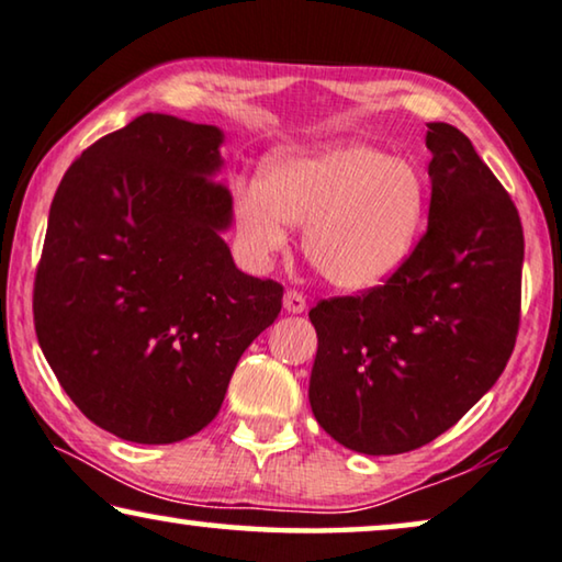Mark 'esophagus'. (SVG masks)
<instances>
[{"instance_id": "obj_1", "label": "esophagus", "mask_w": 562, "mask_h": 562, "mask_svg": "<svg viewBox=\"0 0 562 562\" xmlns=\"http://www.w3.org/2000/svg\"><path fill=\"white\" fill-rule=\"evenodd\" d=\"M283 308H286L289 314L306 312V299H304V294H299V291H286V294H283Z\"/></svg>"}]
</instances>
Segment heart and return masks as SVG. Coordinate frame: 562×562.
Instances as JSON below:
<instances>
[{"label":"heart","mask_w":562,"mask_h":562,"mask_svg":"<svg viewBox=\"0 0 562 562\" xmlns=\"http://www.w3.org/2000/svg\"><path fill=\"white\" fill-rule=\"evenodd\" d=\"M240 248L263 266L304 225L301 250L329 286L364 291L395 276L416 250L428 182L416 161L360 142L286 149L266 161L261 187L235 194Z\"/></svg>","instance_id":"heart-1"}]
</instances>
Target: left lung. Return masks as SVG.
I'll return each mask as SVG.
<instances>
[{"label":"left lung","instance_id":"8db88e82","mask_svg":"<svg viewBox=\"0 0 562 562\" xmlns=\"http://www.w3.org/2000/svg\"><path fill=\"white\" fill-rule=\"evenodd\" d=\"M428 231L382 286L319 301L308 403L357 453L393 457L449 430L499 380L519 327L515 202L457 126L428 124Z\"/></svg>","mask_w":562,"mask_h":562}]
</instances>
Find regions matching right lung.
<instances>
[{
	"instance_id": "right-lung-1",
	"label": "right lung",
	"mask_w": 562,
	"mask_h": 562,
	"mask_svg": "<svg viewBox=\"0 0 562 562\" xmlns=\"http://www.w3.org/2000/svg\"><path fill=\"white\" fill-rule=\"evenodd\" d=\"M217 126L144 113L60 180L35 276V331L70 401L134 443H175L221 411L283 286L235 268Z\"/></svg>"
}]
</instances>
